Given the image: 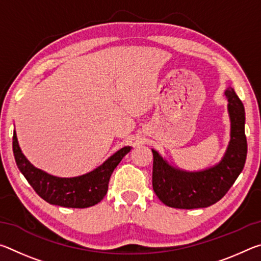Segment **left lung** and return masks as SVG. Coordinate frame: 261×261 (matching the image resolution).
<instances>
[{
	"instance_id": "obj_1",
	"label": "left lung",
	"mask_w": 261,
	"mask_h": 261,
	"mask_svg": "<svg viewBox=\"0 0 261 261\" xmlns=\"http://www.w3.org/2000/svg\"><path fill=\"white\" fill-rule=\"evenodd\" d=\"M226 96L231 121V139L219 165L198 173H187L170 167L153 152V190L163 204L174 208H204L218 202L242 173L247 154L245 110L241 99L228 87Z\"/></svg>"
}]
</instances>
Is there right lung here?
Wrapping results in <instances>:
<instances>
[{"instance_id": "right-lung-1", "label": "right lung", "mask_w": 261, "mask_h": 261, "mask_svg": "<svg viewBox=\"0 0 261 261\" xmlns=\"http://www.w3.org/2000/svg\"><path fill=\"white\" fill-rule=\"evenodd\" d=\"M12 149L20 173L43 200L62 207L85 208L103 199L108 191L110 176L131 147L121 148L93 171L72 178L55 177L34 168L21 153L16 132L12 137Z\"/></svg>"}]
</instances>
